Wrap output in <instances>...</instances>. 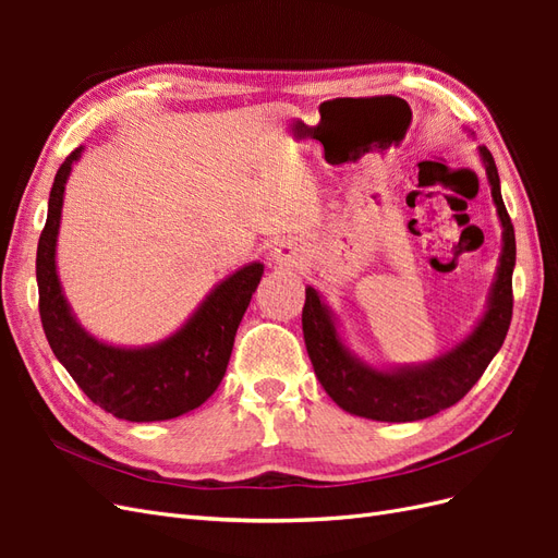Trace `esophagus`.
<instances>
[{
	"label": "esophagus",
	"instance_id": "obj_1",
	"mask_svg": "<svg viewBox=\"0 0 558 558\" xmlns=\"http://www.w3.org/2000/svg\"><path fill=\"white\" fill-rule=\"evenodd\" d=\"M269 256H272V263H275L277 267L298 269V267H302V265L307 263L310 253H307V246L302 244V242L281 240V242L272 248V253H269Z\"/></svg>",
	"mask_w": 558,
	"mask_h": 558
}]
</instances>
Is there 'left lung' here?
<instances>
[{
    "instance_id": "obj_1",
    "label": "left lung",
    "mask_w": 558,
    "mask_h": 558,
    "mask_svg": "<svg viewBox=\"0 0 558 558\" xmlns=\"http://www.w3.org/2000/svg\"><path fill=\"white\" fill-rule=\"evenodd\" d=\"M468 134L475 137V132L468 130ZM477 154L486 181L492 185V197L502 228V246L484 312L461 342L426 363L373 365L347 344L340 320L326 298L314 286L305 289L307 300L302 307V332H305L314 375L344 412L373 421H388V424L428 418L459 402L500 351L512 320L517 244L512 221L502 205L494 156L488 154L486 146H477Z\"/></svg>"
}]
</instances>
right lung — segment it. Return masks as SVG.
I'll list each match as a JSON object with an SVG mask.
<instances>
[{
  "mask_svg": "<svg viewBox=\"0 0 558 558\" xmlns=\"http://www.w3.org/2000/svg\"><path fill=\"white\" fill-rule=\"evenodd\" d=\"M83 146L66 158L48 197L46 228L37 246L39 314L56 359L95 404L116 418L148 424L197 410L221 384L251 295L265 265L253 260L218 281L193 314L154 344L121 347L81 326L58 275V234L64 185Z\"/></svg>",
  "mask_w": 558,
  "mask_h": 558,
  "instance_id": "right-lung-1",
  "label": "right lung"
}]
</instances>
